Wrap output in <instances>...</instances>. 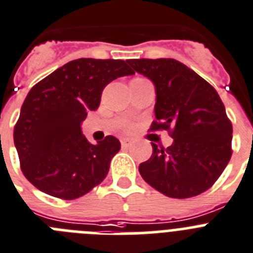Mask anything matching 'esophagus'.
<instances>
[{
    "mask_svg": "<svg viewBox=\"0 0 253 253\" xmlns=\"http://www.w3.org/2000/svg\"><path fill=\"white\" fill-rule=\"evenodd\" d=\"M120 142H122L123 147H129V146L131 144V141H130V139H128V138H123Z\"/></svg>",
    "mask_w": 253,
    "mask_h": 253,
    "instance_id": "esophagus-1",
    "label": "esophagus"
}]
</instances>
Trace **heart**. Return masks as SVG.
I'll use <instances>...</instances> for the list:
<instances>
[{"instance_id":"obj_1","label":"heart","mask_w":253,"mask_h":253,"mask_svg":"<svg viewBox=\"0 0 253 253\" xmlns=\"http://www.w3.org/2000/svg\"><path fill=\"white\" fill-rule=\"evenodd\" d=\"M126 129H129V125H126Z\"/></svg>"}]
</instances>
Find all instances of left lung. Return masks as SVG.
<instances>
[{
    "label": "left lung",
    "instance_id": "obj_1",
    "mask_svg": "<svg viewBox=\"0 0 253 253\" xmlns=\"http://www.w3.org/2000/svg\"><path fill=\"white\" fill-rule=\"evenodd\" d=\"M155 84L156 105L150 130H168V148L152 143L142 178L171 198H189L212 187L232 157L233 126L215 88L174 59L126 60Z\"/></svg>",
    "mask_w": 253,
    "mask_h": 253
}]
</instances>
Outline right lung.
<instances>
[{
    "instance_id": "obj_1",
    "label": "right lung",
    "mask_w": 253,
    "mask_h": 253,
    "mask_svg": "<svg viewBox=\"0 0 253 253\" xmlns=\"http://www.w3.org/2000/svg\"><path fill=\"white\" fill-rule=\"evenodd\" d=\"M134 71L123 60L78 59L65 64L29 90L14 129L24 176L44 193L74 200L106 178L120 150L107 135L90 144L81 124L98 109L103 88Z\"/></svg>"
}]
</instances>
